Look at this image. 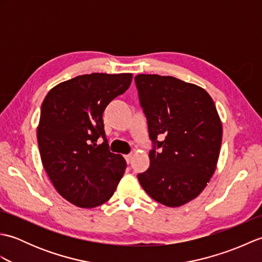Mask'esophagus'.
<instances>
[{"mask_svg": "<svg viewBox=\"0 0 262 262\" xmlns=\"http://www.w3.org/2000/svg\"><path fill=\"white\" fill-rule=\"evenodd\" d=\"M125 160H126V162L129 164L130 162H132V160H133V155L132 154H127V155H125Z\"/></svg>", "mask_w": 262, "mask_h": 262, "instance_id": "34e87169", "label": "esophagus"}]
</instances>
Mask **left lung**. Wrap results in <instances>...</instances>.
<instances>
[{
	"label": "left lung",
	"mask_w": 262,
	"mask_h": 262,
	"mask_svg": "<svg viewBox=\"0 0 262 262\" xmlns=\"http://www.w3.org/2000/svg\"><path fill=\"white\" fill-rule=\"evenodd\" d=\"M135 83L153 145L149 168L138 181L158 203L179 207L214 174L223 133L220 116L209 94L191 83L158 74L136 75Z\"/></svg>",
	"instance_id": "8db88e82"
}]
</instances>
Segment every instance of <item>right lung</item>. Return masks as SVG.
<instances>
[{
    "mask_svg": "<svg viewBox=\"0 0 262 262\" xmlns=\"http://www.w3.org/2000/svg\"><path fill=\"white\" fill-rule=\"evenodd\" d=\"M132 79L130 73L80 75L53 88L41 104L37 138L42 165L60 196L77 207L104 204L124 174L126 161L110 152L102 115Z\"/></svg>",
    "mask_w": 262,
    "mask_h": 262,
    "instance_id": "obj_1",
    "label": "right lung"
}]
</instances>
